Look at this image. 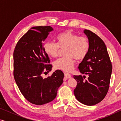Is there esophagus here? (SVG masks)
<instances>
[{
    "label": "esophagus",
    "instance_id": "34e87169",
    "mask_svg": "<svg viewBox=\"0 0 121 121\" xmlns=\"http://www.w3.org/2000/svg\"><path fill=\"white\" fill-rule=\"evenodd\" d=\"M64 77H65L66 78L69 79V78H70L72 77V76H71L70 74H69V73H64Z\"/></svg>",
    "mask_w": 121,
    "mask_h": 121
}]
</instances>
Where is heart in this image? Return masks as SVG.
<instances>
[{"mask_svg": "<svg viewBox=\"0 0 121 121\" xmlns=\"http://www.w3.org/2000/svg\"><path fill=\"white\" fill-rule=\"evenodd\" d=\"M57 43L47 41L44 42L43 49L48 56L57 57L60 49H64V57L58 59L53 63L54 67L64 72H70L73 69L74 60H81L88 53L90 44L84 36H78L70 31H65L57 36Z\"/></svg>", "mask_w": 121, "mask_h": 121, "instance_id": "1", "label": "heart"}]
</instances>
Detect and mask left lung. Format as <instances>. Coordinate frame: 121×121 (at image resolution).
<instances>
[{
  "instance_id": "left-lung-1",
  "label": "left lung",
  "mask_w": 121,
  "mask_h": 121,
  "mask_svg": "<svg viewBox=\"0 0 121 121\" xmlns=\"http://www.w3.org/2000/svg\"><path fill=\"white\" fill-rule=\"evenodd\" d=\"M89 39L90 48L79 64V69L83 74L88 75L87 80L82 75H74L77 85L74 93L81 103L92 106L101 101L108 92L112 66L106 46L101 38L88 30L84 31Z\"/></svg>"
}]
</instances>
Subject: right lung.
Segmentation results:
<instances>
[{"mask_svg": "<svg viewBox=\"0 0 121 121\" xmlns=\"http://www.w3.org/2000/svg\"><path fill=\"white\" fill-rule=\"evenodd\" d=\"M29 30L18 41L13 54V74L20 91L28 101L42 105L52 101L63 83L64 73L57 70L43 78L52 65L43 49V41L53 30L50 26H36Z\"/></svg>", "mask_w": 121, "mask_h": 121, "instance_id": "add662e5", "label": "right lung"}]
</instances>
